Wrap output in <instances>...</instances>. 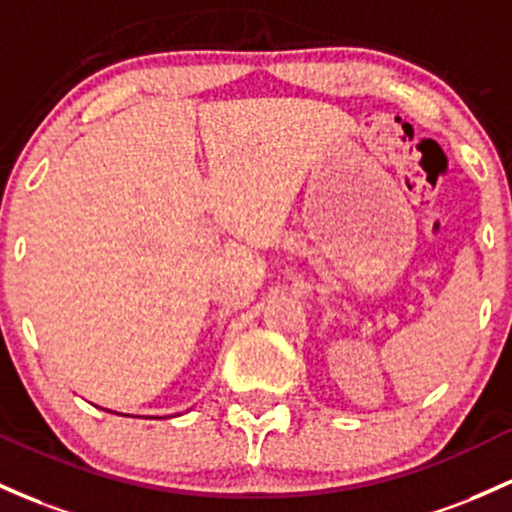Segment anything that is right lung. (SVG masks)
<instances>
[{
  "instance_id": "obj_1",
  "label": "right lung",
  "mask_w": 512,
  "mask_h": 512,
  "mask_svg": "<svg viewBox=\"0 0 512 512\" xmlns=\"http://www.w3.org/2000/svg\"><path fill=\"white\" fill-rule=\"evenodd\" d=\"M111 413H114V411H111Z\"/></svg>"
}]
</instances>
